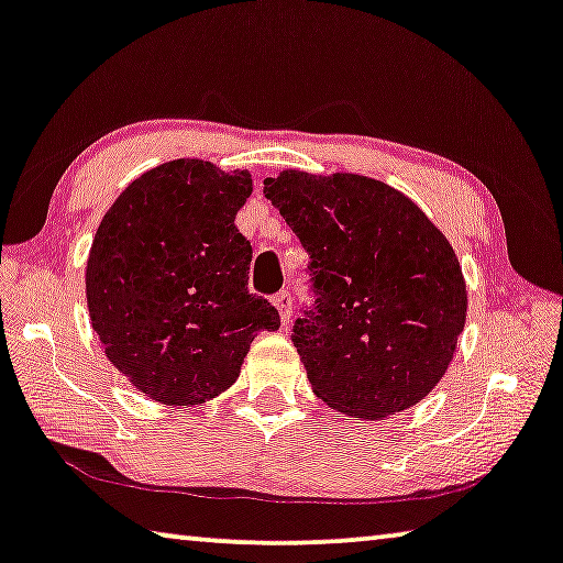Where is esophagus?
<instances>
[{
    "label": "esophagus",
    "mask_w": 563,
    "mask_h": 563,
    "mask_svg": "<svg viewBox=\"0 0 563 563\" xmlns=\"http://www.w3.org/2000/svg\"><path fill=\"white\" fill-rule=\"evenodd\" d=\"M272 305H274L276 309H279L282 324H289V319H291V294H289V291H279V294H274Z\"/></svg>",
    "instance_id": "obj_1"
}]
</instances>
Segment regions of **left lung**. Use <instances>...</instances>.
<instances>
[{
  "mask_svg": "<svg viewBox=\"0 0 563 563\" xmlns=\"http://www.w3.org/2000/svg\"><path fill=\"white\" fill-rule=\"evenodd\" d=\"M264 194L309 252L314 309L291 342L311 390L352 418L418 405L451 365L468 291L418 203L357 173L282 170Z\"/></svg>",
  "mask_w": 563,
  "mask_h": 563,
  "instance_id": "obj_1",
  "label": "left lung"
}]
</instances>
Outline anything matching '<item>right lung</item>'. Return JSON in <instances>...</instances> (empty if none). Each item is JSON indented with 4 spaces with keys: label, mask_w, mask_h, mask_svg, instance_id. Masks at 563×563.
<instances>
[{
    "label": "right lung",
    "mask_w": 563,
    "mask_h": 563,
    "mask_svg": "<svg viewBox=\"0 0 563 563\" xmlns=\"http://www.w3.org/2000/svg\"><path fill=\"white\" fill-rule=\"evenodd\" d=\"M252 173L178 158L137 176L95 231L85 269L90 322L137 393L194 408L236 383L279 311L249 291L252 244L236 213Z\"/></svg>",
    "instance_id": "add662e5"
}]
</instances>
